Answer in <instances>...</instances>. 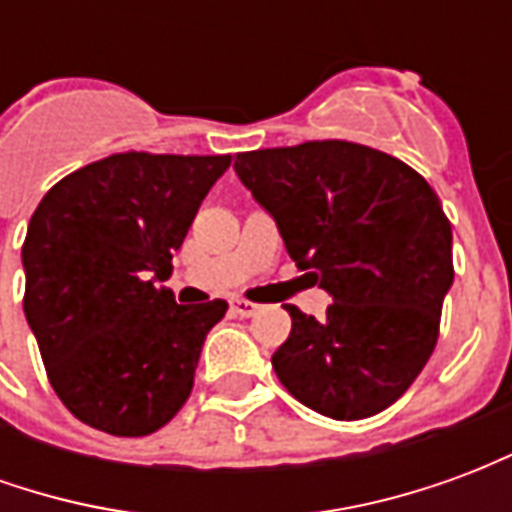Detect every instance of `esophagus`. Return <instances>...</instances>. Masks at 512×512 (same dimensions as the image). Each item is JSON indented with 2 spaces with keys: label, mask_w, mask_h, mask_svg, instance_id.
<instances>
[{
  "label": "esophagus",
  "mask_w": 512,
  "mask_h": 512,
  "mask_svg": "<svg viewBox=\"0 0 512 512\" xmlns=\"http://www.w3.org/2000/svg\"><path fill=\"white\" fill-rule=\"evenodd\" d=\"M230 310L235 312V315H241V318H252L260 307L257 304H252V301L246 299H233L230 301Z\"/></svg>",
  "instance_id": "1"
}]
</instances>
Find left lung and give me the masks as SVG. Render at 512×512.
I'll use <instances>...</instances> for the list:
<instances>
[{
	"mask_svg": "<svg viewBox=\"0 0 512 512\" xmlns=\"http://www.w3.org/2000/svg\"><path fill=\"white\" fill-rule=\"evenodd\" d=\"M235 172L277 222L296 266L329 290L321 321L293 304L271 365L299 403L373 417L428 365L452 285V227L400 158L345 139L238 153Z\"/></svg>",
	"mask_w": 512,
	"mask_h": 512,
	"instance_id": "8db88e82",
	"label": "left lung"
}]
</instances>
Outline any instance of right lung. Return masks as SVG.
I'll return each mask as SVG.
<instances>
[{"mask_svg":"<svg viewBox=\"0 0 512 512\" xmlns=\"http://www.w3.org/2000/svg\"><path fill=\"white\" fill-rule=\"evenodd\" d=\"M230 156L115 153L51 186L29 219L24 315L54 392L112 436H147L189 400L227 301L175 304L164 279Z\"/></svg>","mask_w":512,"mask_h":512,"instance_id":"right-lung-1","label":"right lung"}]
</instances>
